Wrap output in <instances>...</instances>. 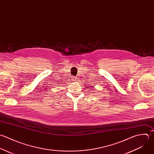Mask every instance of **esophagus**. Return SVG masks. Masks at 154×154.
Returning <instances> with one entry per match:
<instances>
[{
    "instance_id": "esophagus-1",
    "label": "esophagus",
    "mask_w": 154,
    "mask_h": 154,
    "mask_svg": "<svg viewBox=\"0 0 154 154\" xmlns=\"http://www.w3.org/2000/svg\"><path fill=\"white\" fill-rule=\"evenodd\" d=\"M72 80L73 82H77V78L75 77H72Z\"/></svg>"
}]
</instances>
